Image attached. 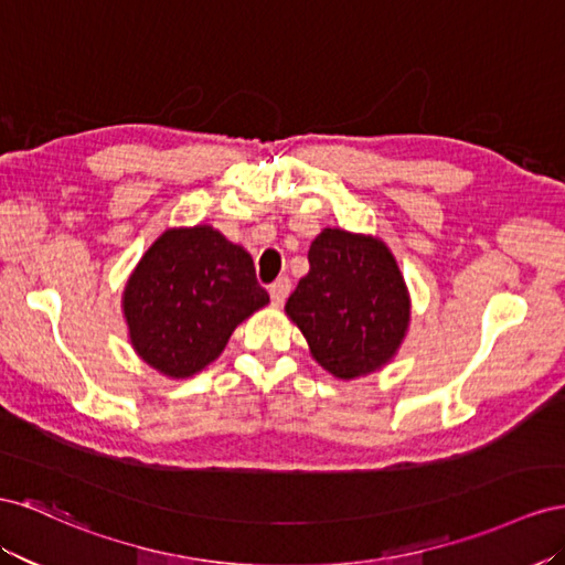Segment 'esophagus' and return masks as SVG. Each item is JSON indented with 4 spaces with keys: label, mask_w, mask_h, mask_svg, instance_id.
<instances>
[{
    "label": "esophagus",
    "mask_w": 565,
    "mask_h": 565,
    "mask_svg": "<svg viewBox=\"0 0 565 565\" xmlns=\"http://www.w3.org/2000/svg\"><path fill=\"white\" fill-rule=\"evenodd\" d=\"M288 294H291V279H288V277H279L277 281L269 286V298H271L274 305H277V308H279V305H284Z\"/></svg>",
    "instance_id": "obj_1"
}]
</instances>
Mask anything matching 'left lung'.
<instances>
[{"mask_svg":"<svg viewBox=\"0 0 565 565\" xmlns=\"http://www.w3.org/2000/svg\"><path fill=\"white\" fill-rule=\"evenodd\" d=\"M308 260V277L288 298L286 315L329 374L350 381L376 372L409 324V296L395 257L374 236L324 230Z\"/></svg>","mask_w":565,"mask_h":565,"instance_id":"left-lung-1","label":"left lung"}]
</instances>
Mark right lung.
Wrapping results in <instances>:
<instances>
[{
    "label": "right lung",
    "instance_id": "obj_1",
    "mask_svg": "<svg viewBox=\"0 0 565 565\" xmlns=\"http://www.w3.org/2000/svg\"><path fill=\"white\" fill-rule=\"evenodd\" d=\"M269 296L253 257L213 227L170 230L141 257L122 310L139 358L172 379L211 364Z\"/></svg>",
    "mask_w": 565,
    "mask_h": 565
}]
</instances>
